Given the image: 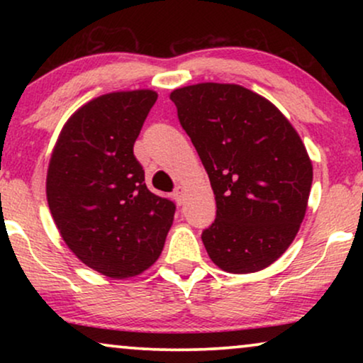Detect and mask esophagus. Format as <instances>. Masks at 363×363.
<instances>
[{
    "instance_id": "1",
    "label": "esophagus",
    "mask_w": 363,
    "mask_h": 363,
    "mask_svg": "<svg viewBox=\"0 0 363 363\" xmlns=\"http://www.w3.org/2000/svg\"><path fill=\"white\" fill-rule=\"evenodd\" d=\"M183 193H185V188H183V186H177L175 191H173V198H175V200L180 203V205L183 203Z\"/></svg>"
}]
</instances>
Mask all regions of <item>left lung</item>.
<instances>
[{
  "label": "left lung",
  "instance_id": "8db88e82",
  "mask_svg": "<svg viewBox=\"0 0 363 363\" xmlns=\"http://www.w3.org/2000/svg\"><path fill=\"white\" fill-rule=\"evenodd\" d=\"M170 99L215 193L216 220L201 235L208 256L233 274L264 269L306 215L312 162L299 133L267 99L236 84H195Z\"/></svg>",
  "mask_w": 363,
  "mask_h": 363
}]
</instances>
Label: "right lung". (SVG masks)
Masks as SVG:
<instances>
[{
  "label": "right lung",
  "instance_id": "1",
  "mask_svg": "<svg viewBox=\"0 0 363 363\" xmlns=\"http://www.w3.org/2000/svg\"><path fill=\"white\" fill-rule=\"evenodd\" d=\"M157 92H112L87 102L62 127L46 195L69 250L91 269L125 279L158 259L175 203L145 185L133 143Z\"/></svg>",
  "mask_w": 363,
  "mask_h": 363
}]
</instances>
